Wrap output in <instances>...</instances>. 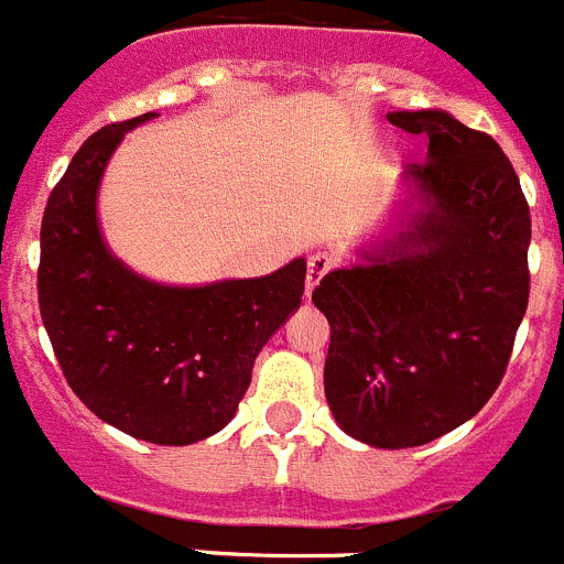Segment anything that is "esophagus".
Wrapping results in <instances>:
<instances>
[{
    "instance_id": "esophagus-1",
    "label": "esophagus",
    "mask_w": 564,
    "mask_h": 564,
    "mask_svg": "<svg viewBox=\"0 0 564 564\" xmlns=\"http://www.w3.org/2000/svg\"><path fill=\"white\" fill-rule=\"evenodd\" d=\"M333 268V259L327 257V253H313L311 259H307V279H305V288H307V296L313 293V288L322 282V276H325L327 271Z\"/></svg>"
}]
</instances>
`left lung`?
Listing matches in <instances>:
<instances>
[{
    "label": "left lung",
    "instance_id": "obj_1",
    "mask_svg": "<svg viewBox=\"0 0 564 564\" xmlns=\"http://www.w3.org/2000/svg\"><path fill=\"white\" fill-rule=\"evenodd\" d=\"M426 134L403 169L395 231L327 273L313 305L330 322L325 395L344 432L410 449L457 430L506 376L528 307L531 214L491 134L443 109L390 112Z\"/></svg>",
    "mask_w": 564,
    "mask_h": 564
}]
</instances>
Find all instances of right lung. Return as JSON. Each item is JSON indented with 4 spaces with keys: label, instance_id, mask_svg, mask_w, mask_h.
<instances>
[{
    "label": "right lung",
    "instance_id": "right-lung-1",
    "mask_svg": "<svg viewBox=\"0 0 564 564\" xmlns=\"http://www.w3.org/2000/svg\"><path fill=\"white\" fill-rule=\"evenodd\" d=\"M154 112L89 134L50 192L39 311L69 390L115 430L158 446L220 432L268 338L302 305L305 259L257 279L158 285L107 248L98 186L123 134Z\"/></svg>",
    "mask_w": 564,
    "mask_h": 564
}]
</instances>
